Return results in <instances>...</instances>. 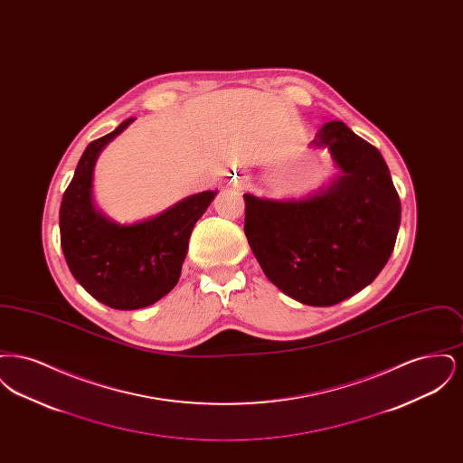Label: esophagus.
<instances>
[{
  "label": "esophagus",
  "instance_id": "esophagus-1",
  "mask_svg": "<svg viewBox=\"0 0 463 463\" xmlns=\"http://www.w3.org/2000/svg\"><path fill=\"white\" fill-rule=\"evenodd\" d=\"M232 185L236 187V189H240V191H242L244 187H246V182L242 180V178H234V182H232Z\"/></svg>",
  "mask_w": 463,
  "mask_h": 463
}]
</instances>
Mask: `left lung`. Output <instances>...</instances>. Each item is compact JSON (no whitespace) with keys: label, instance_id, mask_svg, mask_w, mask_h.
I'll list each match as a JSON object with an SVG mask.
<instances>
[{"label":"left lung","instance_id":"left-lung-1","mask_svg":"<svg viewBox=\"0 0 463 463\" xmlns=\"http://www.w3.org/2000/svg\"><path fill=\"white\" fill-rule=\"evenodd\" d=\"M340 174L300 199L244 194V234L272 285L293 300L330 307L368 287L387 264L401 201L380 151L342 121L310 142Z\"/></svg>","mask_w":463,"mask_h":463}]
</instances>
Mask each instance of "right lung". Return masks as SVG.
<instances>
[{
    "mask_svg": "<svg viewBox=\"0 0 463 463\" xmlns=\"http://www.w3.org/2000/svg\"><path fill=\"white\" fill-rule=\"evenodd\" d=\"M133 119L90 142L61 204V244L69 270L95 300L119 310L153 306L175 288L191 232L217 196V191H203L135 223L104 215L93 201L95 163Z\"/></svg>",
    "mask_w": 463,
    "mask_h": 463,
    "instance_id": "right-lung-1",
    "label": "right lung"
}]
</instances>
